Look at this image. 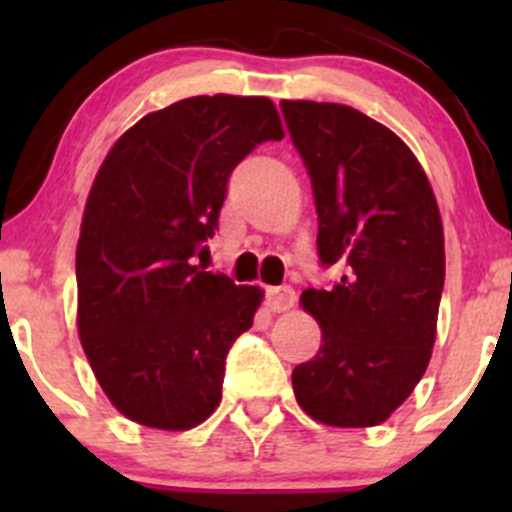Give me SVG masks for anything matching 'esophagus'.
I'll return each instance as SVG.
<instances>
[{"label":"esophagus","mask_w":512,"mask_h":512,"mask_svg":"<svg viewBox=\"0 0 512 512\" xmlns=\"http://www.w3.org/2000/svg\"><path fill=\"white\" fill-rule=\"evenodd\" d=\"M294 289L287 285L280 287H267V307L272 312H287V309L294 307Z\"/></svg>","instance_id":"obj_1"}]
</instances>
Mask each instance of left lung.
Returning a JSON list of instances; mask_svg holds the SVG:
<instances>
[{
    "instance_id": "1",
    "label": "left lung",
    "mask_w": 512,
    "mask_h": 512,
    "mask_svg": "<svg viewBox=\"0 0 512 512\" xmlns=\"http://www.w3.org/2000/svg\"><path fill=\"white\" fill-rule=\"evenodd\" d=\"M280 108L312 178L319 260L342 270L299 299L322 327V347L294 366V396L327 426H376L431 359L446 277L441 213L421 163L379 121L342 103Z\"/></svg>"
}]
</instances>
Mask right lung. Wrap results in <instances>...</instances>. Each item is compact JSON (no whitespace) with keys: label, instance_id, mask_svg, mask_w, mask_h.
<instances>
[{"label":"right lung","instance_id":"right-lung-1","mask_svg":"<svg viewBox=\"0 0 512 512\" xmlns=\"http://www.w3.org/2000/svg\"><path fill=\"white\" fill-rule=\"evenodd\" d=\"M282 138L270 98L193 96L143 116L98 168L76 245V324L103 394L131 421L185 431L218 409L227 352L262 289L195 257L235 165Z\"/></svg>","mask_w":512,"mask_h":512}]
</instances>
